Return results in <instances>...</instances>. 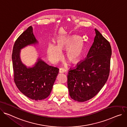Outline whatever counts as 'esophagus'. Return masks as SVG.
<instances>
[{
	"label": "esophagus",
	"mask_w": 127,
	"mask_h": 127,
	"mask_svg": "<svg viewBox=\"0 0 127 127\" xmlns=\"http://www.w3.org/2000/svg\"><path fill=\"white\" fill-rule=\"evenodd\" d=\"M66 71V70L64 68H60V69H59V73H64V72H65Z\"/></svg>",
	"instance_id": "1"
}]
</instances>
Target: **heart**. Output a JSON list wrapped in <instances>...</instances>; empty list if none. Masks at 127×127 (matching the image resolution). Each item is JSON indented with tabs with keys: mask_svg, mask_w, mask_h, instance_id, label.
Returning <instances> with one entry per match:
<instances>
[{
	"mask_svg": "<svg viewBox=\"0 0 127 127\" xmlns=\"http://www.w3.org/2000/svg\"><path fill=\"white\" fill-rule=\"evenodd\" d=\"M84 49V44L80 37L73 35L68 37H60L57 39V45L48 44L46 53L49 59L57 62L62 57L61 51L66 50V57L70 62L75 63L81 57Z\"/></svg>",
	"mask_w": 127,
	"mask_h": 127,
	"instance_id": "obj_1",
	"label": "heart"
}]
</instances>
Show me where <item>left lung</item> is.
<instances>
[{
  "instance_id": "obj_1",
  "label": "left lung",
  "mask_w": 127,
  "mask_h": 127,
  "mask_svg": "<svg viewBox=\"0 0 127 127\" xmlns=\"http://www.w3.org/2000/svg\"><path fill=\"white\" fill-rule=\"evenodd\" d=\"M95 36L86 58L67 75V85L72 99L80 102L95 96L106 83L110 72L111 45L95 29Z\"/></svg>"
}]
</instances>
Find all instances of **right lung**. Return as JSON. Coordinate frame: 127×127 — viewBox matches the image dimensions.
Segmentation results:
<instances>
[{
    "label": "right lung",
    "mask_w": 127,
    "mask_h": 127,
    "mask_svg": "<svg viewBox=\"0 0 127 127\" xmlns=\"http://www.w3.org/2000/svg\"><path fill=\"white\" fill-rule=\"evenodd\" d=\"M37 44L38 41L30 26L15 41L12 56L16 86L24 95L35 100L45 99L49 95L59 70L46 64L40 57L32 67L22 62L21 49Z\"/></svg>",
    "instance_id": "obj_1"
}]
</instances>
